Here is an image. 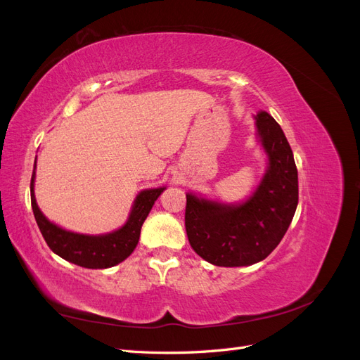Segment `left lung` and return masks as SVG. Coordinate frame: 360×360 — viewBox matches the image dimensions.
I'll return each mask as SVG.
<instances>
[{
  "instance_id": "8db88e82",
  "label": "left lung",
  "mask_w": 360,
  "mask_h": 360,
  "mask_svg": "<svg viewBox=\"0 0 360 360\" xmlns=\"http://www.w3.org/2000/svg\"><path fill=\"white\" fill-rule=\"evenodd\" d=\"M255 118L269 169L252 197L234 207L186 193L184 225L189 243L214 266L240 267L264 259L279 245L296 213L299 181L291 147L274 117L261 111Z\"/></svg>"
}]
</instances>
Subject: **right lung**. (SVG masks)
<instances>
[{
    "instance_id": "obj_1",
    "label": "right lung",
    "mask_w": 360,
    "mask_h": 360,
    "mask_svg": "<svg viewBox=\"0 0 360 360\" xmlns=\"http://www.w3.org/2000/svg\"><path fill=\"white\" fill-rule=\"evenodd\" d=\"M36 168V167H34ZM34 171L31 176V207L39 230L45 242L61 258L86 269H108L122 263L138 245L141 226L148 216L151 207L165 188L141 192L129 216V221L120 230L105 236H84L63 230L51 224L39 210L34 198Z\"/></svg>"
}]
</instances>
